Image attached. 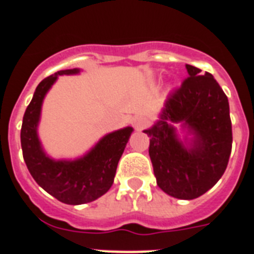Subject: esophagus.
Here are the masks:
<instances>
[{"label": "esophagus", "mask_w": 254, "mask_h": 254, "mask_svg": "<svg viewBox=\"0 0 254 254\" xmlns=\"http://www.w3.org/2000/svg\"><path fill=\"white\" fill-rule=\"evenodd\" d=\"M147 123H149V121H147V118H145V117H136L133 120L134 128L137 129V131H141V129L145 128L147 126Z\"/></svg>", "instance_id": "esophagus-1"}]
</instances>
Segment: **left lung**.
<instances>
[{"label":"left lung","instance_id":"obj_1","mask_svg":"<svg viewBox=\"0 0 254 254\" xmlns=\"http://www.w3.org/2000/svg\"><path fill=\"white\" fill-rule=\"evenodd\" d=\"M190 77L164 102L143 132L156 185L174 198L193 199L214 187L232 152L229 102L211 73L186 64Z\"/></svg>","mask_w":254,"mask_h":254}]
</instances>
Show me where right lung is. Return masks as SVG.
Segmentation results:
<instances>
[{"label":"right lung","instance_id":"obj_1","mask_svg":"<svg viewBox=\"0 0 254 254\" xmlns=\"http://www.w3.org/2000/svg\"><path fill=\"white\" fill-rule=\"evenodd\" d=\"M82 69L58 71L40 81L26 108L21 126V149L26 167L40 187L67 205L93 202L109 190L118 161L133 128L127 126L104 134L84 155L75 159H55L47 154L39 138V123L46 95L58 76L78 75Z\"/></svg>","mask_w":254,"mask_h":254}]
</instances>
